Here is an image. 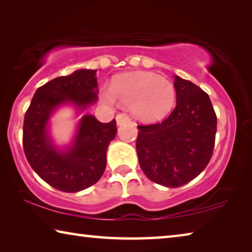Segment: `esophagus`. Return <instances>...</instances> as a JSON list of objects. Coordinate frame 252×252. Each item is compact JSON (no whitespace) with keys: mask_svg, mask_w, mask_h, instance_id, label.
Returning <instances> with one entry per match:
<instances>
[{"mask_svg":"<svg viewBox=\"0 0 252 252\" xmlns=\"http://www.w3.org/2000/svg\"><path fill=\"white\" fill-rule=\"evenodd\" d=\"M116 119H117L118 126H122V125H125V123L131 121V118L127 116L126 113H119Z\"/></svg>","mask_w":252,"mask_h":252,"instance_id":"34e87169","label":"esophagus"}]
</instances>
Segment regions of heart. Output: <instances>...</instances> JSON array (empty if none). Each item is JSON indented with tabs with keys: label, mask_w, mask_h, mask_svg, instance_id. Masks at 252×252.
Instances as JSON below:
<instances>
[{
	"label": "heart",
	"mask_w": 252,
	"mask_h": 252,
	"mask_svg": "<svg viewBox=\"0 0 252 252\" xmlns=\"http://www.w3.org/2000/svg\"><path fill=\"white\" fill-rule=\"evenodd\" d=\"M102 99L114 104L118 100L131 104V111L142 121H157L172 110L176 90L167 79L151 72H136L118 75L112 87L105 85Z\"/></svg>",
	"instance_id": "b5f03b06"
}]
</instances>
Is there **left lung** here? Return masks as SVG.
Wrapping results in <instances>:
<instances>
[{"instance_id":"1","label":"left lung","mask_w":252,"mask_h":252,"mask_svg":"<svg viewBox=\"0 0 252 252\" xmlns=\"http://www.w3.org/2000/svg\"><path fill=\"white\" fill-rule=\"evenodd\" d=\"M177 105L162 122L138 126L136 153L151 181L178 188L197 178L215 148L217 116L210 97L190 81L174 76Z\"/></svg>"}]
</instances>
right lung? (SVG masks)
I'll return each instance as SVG.
<instances>
[{
	"mask_svg": "<svg viewBox=\"0 0 252 252\" xmlns=\"http://www.w3.org/2000/svg\"><path fill=\"white\" fill-rule=\"evenodd\" d=\"M96 70H78L59 76L34 93L23 123V149L39 177L63 192H78L100 180L106 167V150L117 134V121L102 123L91 114L81 119L73 144L59 151L48 134V122L59 105L87 109L97 99Z\"/></svg>",
	"mask_w": 252,
	"mask_h": 252,
	"instance_id": "right-lung-1",
	"label": "right lung"
}]
</instances>
